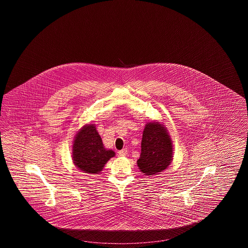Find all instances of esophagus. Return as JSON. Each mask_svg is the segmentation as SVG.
<instances>
[{
  "mask_svg": "<svg viewBox=\"0 0 248 248\" xmlns=\"http://www.w3.org/2000/svg\"><path fill=\"white\" fill-rule=\"evenodd\" d=\"M127 154H128L127 149H123L122 151H119L118 152L119 156H126Z\"/></svg>",
  "mask_w": 248,
  "mask_h": 248,
  "instance_id": "obj_1",
  "label": "esophagus"
}]
</instances>
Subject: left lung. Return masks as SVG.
<instances>
[{"label": "left lung", "instance_id": "left-lung-1", "mask_svg": "<svg viewBox=\"0 0 248 248\" xmlns=\"http://www.w3.org/2000/svg\"><path fill=\"white\" fill-rule=\"evenodd\" d=\"M173 160V143L165 125L153 121L146 124L141 140V154L137 161L144 176H155L165 170Z\"/></svg>", "mask_w": 248, "mask_h": 248}]
</instances>
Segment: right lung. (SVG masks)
I'll use <instances>...</instances> for the list:
<instances>
[{"label": "right lung", "instance_id": "1", "mask_svg": "<svg viewBox=\"0 0 248 248\" xmlns=\"http://www.w3.org/2000/svg\"><path fill=\"white\" fill-rule=\"evenodd\" d=\"M114 156L112 150L104 147L94 124L83 125L76 134L72 143V161L83 173L99 174Z\"/></svg>", "mask_w": 248, "mask_h": 248}]
</instances>
